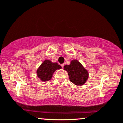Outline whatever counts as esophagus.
Segmentation results:
<instances>
[{"mask_svg":"<svg viewBox=\"0 0 123 123\" xmlns=\"http://www.w3.org/2000/svg\"><path fill=\"white\" fill-rule=\"evenodd\" d=\"M64 65V64H61V67H62V68H63Z\"/></svg>","mask_w":123,"mask_h":123,"instance_id":"34e87169","label":"esophagus"}]
</instances>
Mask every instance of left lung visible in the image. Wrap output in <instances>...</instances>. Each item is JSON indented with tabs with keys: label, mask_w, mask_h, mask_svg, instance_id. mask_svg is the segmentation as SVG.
<instances>
[{
	"label": "left lung",
	"mask_w": 123,
	"mask_h": 123,
	"mask_svg": "<svg viewBox=\"0 0 123 123\" xmlns=\"http://www.w3.org/2000/svg\"><path fill=\"white\" fill-rule=\"evenodd\" d=\"M64 69L68 72L71 82L76 85H82L89 77V73L77 60H72L69 65L64 66Z\"/></svg>",
	"instance_id": "obj_1"
}]
</instances>
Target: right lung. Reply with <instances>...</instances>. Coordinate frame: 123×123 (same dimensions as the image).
<instances>
[{"label": "right lung", "mask_w": 123, "mask_h": 123, "mask_svg": "<svg viewBox=\"0 0 123 123\" xmlns=\"http://www.w3.org/2000/svg\"><path fill=\"white\" fill-rule=\"evenodd\" d=\"M61 68L62 67L57 63H52L50 60H45L37 69V76L42 81H49L51 79L54 72Z\"/></svg>", "instance_id": "right-lung-1"}]
</instances>
